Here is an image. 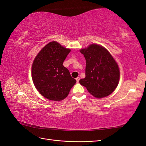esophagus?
<instances>
[{
    "label": "esophagus",
    "mask_w": 146,
    "mask_h": 146,
    "mask_svg": "<svg viewBox=\"0 0 146 146\" xmlns=\"http://www.w3.org/2000/svg\"><path fill=\"white\" fill-rule=\"evenodd\" d=\"M76 79V80H77V82L78 83L79 80H80V77H77Z\"/></svg>",
    "instance_id": "esophagus-1"
}]
</instances>
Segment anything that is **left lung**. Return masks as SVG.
Returning <instances> with one entry per match:
<instances>
[{"instance_id": "8db88e82", "label": "left lung", "mask_w": 146, "mask_h": 146, "mask_svg": "<svg viewBox=\"0 0 146 146\" xmlns=\"http://www.w3.org/2000/svg\"><path fill=\"white\" fill-rule=\"evenodd\" d=\"M80 52L86 61L85 78L80 80L82 85L97 98L108 96L116 89L120 77L118 65L104 47L91 44Z\"/></svg>"}]
</instances>
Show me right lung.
<instances>
[{
    "label": "right lung",
    "mask_w": 146,
    "mask_h": 146,
    "mask_svg": "<svg viewBox=\"0 0 146 146\" xmlns=\"http://www.w3.org/2000/svg\"><path fill=\"white\" fill-rule=\"evenodd\" d=\"M70 50L58 42H50L44 47L34 60L32 79L36 90L45 98L60 101L68 96L76 79L63 66Z\"/></svg>",
    "instance_id": "right-lung-1"
}]
</instances>
